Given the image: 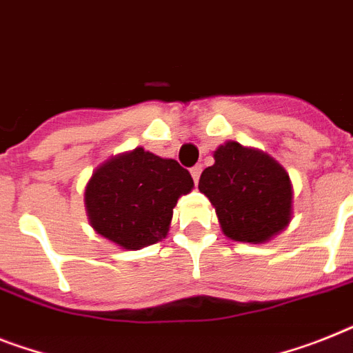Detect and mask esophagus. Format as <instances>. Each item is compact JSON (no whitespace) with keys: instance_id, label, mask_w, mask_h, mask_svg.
Here are the masks:
<instances>
[{"instance_id":"obj_1","label":"esophagus","mask_w":353,"mask_h":353,"mask_svg":"<svg viewBox=\"0 0 353 353\" xmlns=\"http://www.w3.org/2000/svg\"><path fill=\"white\" fill-rule=\"evenodd\" d=\"M200 174H202V165H194V168H191V176H193L194 182H198Z\"/></svg>"}]
</instances>
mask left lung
<instances>
[{
	"label": "left lung",
	"instance_id": "8db88e82",
	"mask_svg": "<svg viewBox=\"0 0 353 353\" xmlns=\"http://www.w3.org/2000/svg\"><path fill=\"white\" fill-rule=\"evenodd\" d=\"M198 189L216 209L223 234L231 240L261 243L288 225L292 183L287 171L258 150L227 142L214 151Z\"/></svg>",
	"mask_w": 353,
	"mask_h": 353
}]
</instances>
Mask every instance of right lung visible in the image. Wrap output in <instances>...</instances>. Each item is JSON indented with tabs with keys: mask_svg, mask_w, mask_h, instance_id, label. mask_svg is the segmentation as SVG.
Returning a JSON list of instances; mask_svg holds the SVG:
<instances>
[{
	"mask_svg": "<svg viewBox=\"0 0 353 353\" xmlns=\"http://www.w3.org/2000/svg\"><path fill=\"white\" fill-rule=\"evenodd\" d=\"M193 185L189 171L176 160L137 148L95 170L84 203L99 234L137 250L165 238L176 200Z\"/></svg>",
	"mask_w": 353,
	"mask_h": 353,
	"instance_id": "obj_1",
	"label": "right lung"
}]
</instances>
